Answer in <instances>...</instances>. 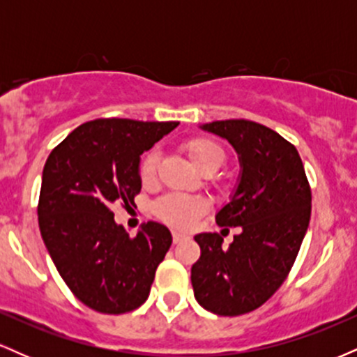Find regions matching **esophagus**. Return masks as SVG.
Here are the masks:
<instances>
[{
  "label": "esophagus",
  "mask_w": 357,
  "mask_h": 357,
  "mask_svg": "<svg viewBox=\"0 0 357 357\" xmlns=\"http://www.w3.org/2000/svg\"><path fill=\"white\" fill-rule=\"evenodd\" d=\"M186 238H188V236L183 235V233L173 231V241H174V243H181V241H184Z\"/></svg>",
  "instance_id": "esophagus-1"
}]
</instances>
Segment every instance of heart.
Listing matches in <instances>:
<instances>
[{
  "instance_id": "obj_1",
  "label": "heart",
  "mask_w": 357,
  "mask_h": 357,
  "mask_svg": "<svg viewBox=\"0 0 357 357\" xmlns=\"http://www.w3.org/2000/svg\"><path fill=\"white\" fill-rule=\"evenodd\" d=\"M184 153L191 159L195 167H198L203 174H211L218 171L223 166L227 154H225L223 147L216 144L215 141L206 137H196L190 139L183 144ZM159 154L158 151H149L144 158H142L141 167V179L144 183L153 181L155 171H158ZM208 204L202 196H190V195H166L161 199H158L154 204V213L162 221L174 228H181L188 230L192 227L196 220L206 211Z\"/></svg>"
}]
</instances>
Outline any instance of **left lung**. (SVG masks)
Returning a JSON list of instances; mask_svg holds the SVG:
<instances>
[{
  "label": "left lung",
  "instance_id": "left-lung-1",
  "mask_svg": "<svg viewBox=\"0 0 357 357\" xmlns=\"http://www.w3.org/2000/svg\"><path fill=\"white\" fill-rule=\"evenodd\" d=\"M199 129L227 139L240 161L216 223L241 230L228 248L218 233L196 235L202 257L191 267L198 304L231 317L258 309L284 284L309 228L312 196L297 149L275 130L245 119Z\"/></svg>",
  "mask_w": 357,
  "mask_h": 357
}]
</instances>
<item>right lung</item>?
Listing matches in <instances>:
<instances>
[{
  "mask_svg": "<svg viewBox=\"0 0 357 357\" xmlns=\"http://www.w3.org/2000/svg\"><path fill=\"white\" fill-rule=\"evenodd\" d=\"M179 122L96 119L72 130L43 167L38 225L73 296L102 314H124L149 297L173 236L147 221L129 236L110 211L141 191V154Z\"/></svg>",
  "mask_w": 357,
  "mask_h": 357,
  "instance_id": "right-lung-1",
  "label": "right lung"
}]
</instances>
